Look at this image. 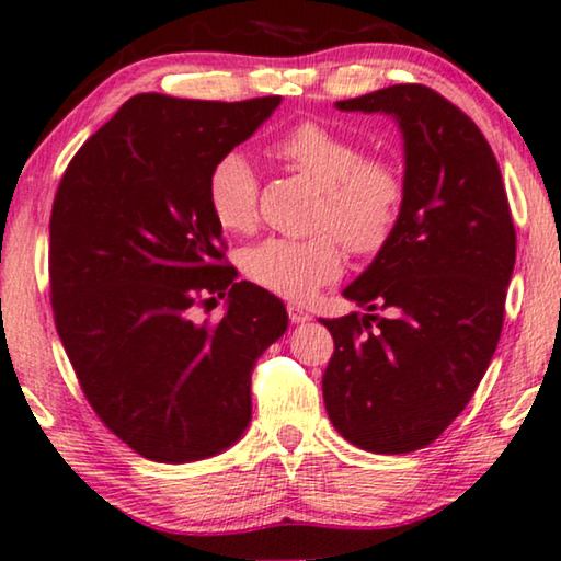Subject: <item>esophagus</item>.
<instances>
[{
  "instance_id": "esophagus-1",
  "label": "esophagus",
  "mask_w": 561,
  "mask_h": 561,
  "mask_svg": "<svg viewBox=\"0 0 561 561\" xmlns=\"http://www.w3.org/2000/svg\"><path fill=\"white\" fill-rule=\"evenodd\" d=\"M286 311H288V319L294 321V323H304V321L311 319V316H308V311H304V308H300L298 304H288Z\"/></svg>"
}]
</instances>
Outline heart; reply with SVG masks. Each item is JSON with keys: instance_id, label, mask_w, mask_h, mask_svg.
Here are the masks:
<instances>
[{"instance_id": "heart-1", "label": "heart", "mask_w": 561, "mask_h": 561, "mask_svg": "<svg viewBox=\"0 0 561 561\" xmlns=\"http://www.w3.org/2000/svg\"><path fill=\"white\" fill-rule=\"evenodd\" d=\"M275 153L323 190L308 240L267 238L240 255L242 273L255 286L286 298H306L339 278L348 253L369 257L392 240L402 220L408 182L387 157H364L354 136L304 121L275 141ZM207 205L225 232H250L257 225V180L240 151H227L207 176ZM337 237L334 239L333 234Z\"/></svg>"}]
</instances>
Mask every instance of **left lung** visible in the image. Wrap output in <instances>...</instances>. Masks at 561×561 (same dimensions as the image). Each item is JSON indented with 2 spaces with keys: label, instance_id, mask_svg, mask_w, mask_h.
I'll return each mask as SVG.
<instances>
[{
  "label": "left lung",
  "instance_id": "1",
  "mask_svg": "<svg viewBox=\"0 0 561 561\" xmlns=\"http://www.w3.org/2000/svg\"><path fill=\"white\" fill-rule=\"evenodd\" d=\"M392 113L404 136L402 220L344 290L367 313L321 319L334 336L323 371L329 420L369 453H412L440 437L496 352L516 263L499 161L456 103L420 83L336 103Z\"/></svg>",
  "mask_w": 561,
  "mask_h": 561
}]
</instances>
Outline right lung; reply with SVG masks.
Returning <instances> with one entry per match:
<instances>
[{
    "instance_id": "add662e5",
    "label": "right lung",
    "mask_w": 561,
    "mask_h": 561,
    "mask_svg": "<svg viewBox=\"0 0 561 561\" xmlns=\"http://www.w3.org/2000/svg\"><path fill=\"white\" fill-rule=\"evenodd\" d=\"M278 103L139 93L80 146L55 192V329L95 415L149 460L230 448L253 412L255 359L288 329L280 298L234 283L207 205L209 169ZM225 295L222 320L193 319Z\"/></svg>"
}]
</instances>
